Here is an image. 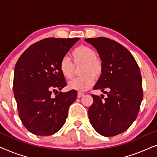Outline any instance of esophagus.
Returning a JSON list of instances; mask_svg holds the SVG:
<instances>
[{"instance_id":"1","label":"esophagus","mask_w":157,"mask_h":157,"mask_svg":"<svg viewBox=\"0 0 157 157\" xmlns=\"http://www.w3.org/2000/svg\"><path fill=\"white\" fill-rule=\"evenodd\" d=\"M83 96H84V94L81 93V92H78V94H77V97L81 98V97H82Z\"/></svg>"}]
</instances>
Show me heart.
Listing matches in <instances>:
<instances>
[{
    "label": "heart",
    "mask_w": 157,
    "mask_h": 157,
    "mask_svg": "<svg viewBox=\"0 0 157 157\" xmlns=\"http://www.w3.org/2000/svg\"><path fill=\"white\" fill-rule=\"evenodd\" d=\"M73 63L66 57L62 58L59 63V68L64 78L70 80L74 76V66L81 65L80 74L82 76L76 78L68 83L70 89L79 92L86 91L93 86L95 78H98L104 70L102 60L96 56L93 48L87 46L76 47L71 53Z\"/></svg>",
    "instance_id": "b5f03b06"
}]
</instances>
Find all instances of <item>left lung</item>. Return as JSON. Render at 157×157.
Masks as SVG:
<instances>
[{
    "label": "left lung",
    "mask_w": 157,
    "mask_h": 157,
    "mask_svg": "<svg viewBox=\"0 0 157 157\" xmlns=\"http://www.w3.org/2000/svg\"><path fill=\"white\" fill-rule=\"evenodd\" d=\"M98 51L104 70L94 89L106 94H92L90 123L98 134L113 136L128 129L138 115L143 99L140 69L130 51L119 43L104 37L86 38Z\"/></svg>",
    "instance_id": "left-lung-1"
}]
</instances>
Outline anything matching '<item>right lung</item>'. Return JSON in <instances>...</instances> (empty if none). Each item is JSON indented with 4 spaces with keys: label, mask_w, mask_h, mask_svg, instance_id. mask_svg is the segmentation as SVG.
<instances>
[{
    "label": "right lung",
    "mask_w": 157,
    "mask_h": 157,
    "mask_svg": "<svg viewBox=\"0 0 157 157\" xmlns=\"http://www.w3.org/2000/svg\"><path fill=\"white\" fill-rule=\"evenodd\" d=\"M79 39L45 38L30 46L19 57L13 88L19 117L32 134L50 136L65 124L77 92L60 91L55 97L51 94L66 86L59 63Z\"/></svg>",
    "instance_id": "right-lung-1"
}]
</instances>
